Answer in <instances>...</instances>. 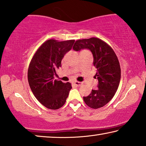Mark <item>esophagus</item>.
<instances>
[{"instance_id":"esophagus-1","label":"esophagus","mask_w":146,"mask_h":146,"mask_svg":"<svg viewBox=\"0 0 146 146\" xmlns=\"http://www.w3.org/2000/svg\"><path fill=\"white\" fill-rule=\"evenodd\" d=\"M74 85L75 86H77V87H80V86H81L83 85V83H81V82H79V81H75L74 82Z\"/></svg>"}]
</instances>
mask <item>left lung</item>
<instances>
[{"label": "left lung", "mask_w": 146, "mask_h": 146, "mask_svg": "<svg viewBox=\"0 0 146 146\" xmlns=\"http://www.w3.org/2000/svg\"><path fill=\"white\" fill-rule=\"evenodd\" d=\"M73 49L77 52L87 49L93 53L98 89L92 90L89 96H83V100L89 107L101 108L113 98L120 83L121 69L118 57L109 45L97 38L77 40Z\"/></svg>", "instance_id": "1"}]
</instances>
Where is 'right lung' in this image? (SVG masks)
<instances>
[{
	"mask_svg": "<svg viewBox=\"0 0 146 146\" xmlns=\"http://www.w3.org/2000/svg\"><path fill=\"white\" fill-rule=\"evenodd\" d=\"M74 40H47L38 49L30 61L28 80L35 97L45 107L57 110L66 102L71 84L54 79L55 69L61 66V60L70 51Z\"/></svg>",
	"mask_w": 146,
	"mask_h": 146,
	"instance_id": "1",
	"label": "right lung"
}]
</instances>
